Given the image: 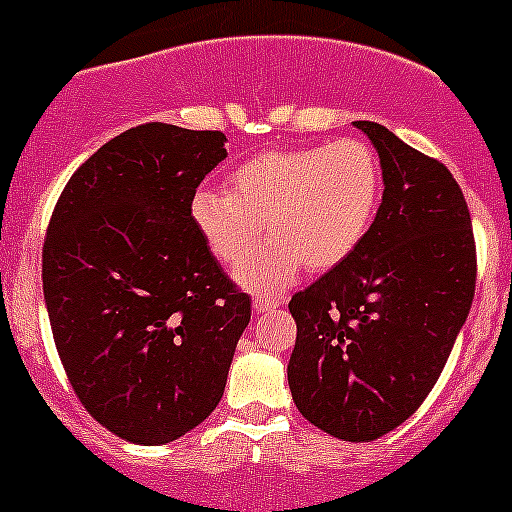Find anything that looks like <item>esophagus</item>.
I'll use <instances>...</instances> for the list:
<instances>
[{"instance_id":"esophagus-1","label":"esophagus","mask_w":512,"mask_h":512,"mask_svg":"<svg viewBox=\"0 0 512 512\" xmlns=\"http://www.w3.org/2000/svg\"><path fill=\"white\" fill-rule=\"evenodd\" d=\"M282 297H265V295H255L252 297V307L255 312H267V310H275V307L282 305Z\"/></svg>"}]
</instances>
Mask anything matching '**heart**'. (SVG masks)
I'll return each mask as SVG.
<instances>
[{"label": "heart", "instance_id": "obj_1", "mask_svg": "<svg viewBox=\"0 0 512 512\" xmlns=\"http://www.w3.org/2000/svg\"><path fill=\"white\" fill-rule=\"evenodd\" d=\"M382 202V165L367 142L272 150L227 175L225 190L202 187L190 217L207 250L237 267L268 225L273 240L237 272L257 292H277L302 270L345 262L370 232Z\"/></svg>", "mask_w": 512, "mask_h": 512}]
</instances>
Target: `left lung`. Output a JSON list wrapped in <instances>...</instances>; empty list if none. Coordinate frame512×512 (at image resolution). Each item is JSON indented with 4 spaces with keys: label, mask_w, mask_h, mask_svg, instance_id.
I'll return each instance as SVG.
<instances>
[{
    "label": "left lung",
    "mask_w": 512,
    "mask_h": 512,
    "mask_svg": "<svg viewBox=\"0 0 512 512\" xmlns=\"http://www.w3.org/2000/svg\"><path fill=\"white\" fill-rule=\"evenodd\" d=\"M382 202L362 245L290 300L292 400L315 428L370 443L403 425L438 382L475 295L468 202L443 162L377 122Z\"/></svg>",
    "instance_id": "left-lung-1"
}]
</instances>
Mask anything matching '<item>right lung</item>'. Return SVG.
<instances>
[{"label": "right lung", "instance_id": "right-lung-1", "mask_svg": "<svg viewBox=\"0 0 512 512\" xmlns=\"http://www.w3.org/2000/svg\"><path fill=\"white\" fill-rule=\"evenodd\" d=\"M225 142L132 127L69 177L49 220L42 282L59 360L87 413L127 443L165 445L197 428L250 322V297L190 217Z\"/></svg>", "mask_w": 512, "mask_h": 512}]
</instances>
